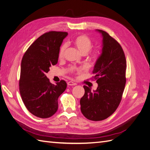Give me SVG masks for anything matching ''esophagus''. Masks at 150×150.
<instances>
[{"label":"esophagus","mask_w":150,"mask_h":150,"mask_svg":"<svg viewBox=\"0 0 150 150\" xmlns=\"http://www.w3.org/2000/svg\"><path fill=\"white\" fill-rule=\"evenodd\" d=\"M67 85L68 86H75V85H76V83L72 82V81H69V82H67Z\"/></svg>","instance_id":"1"}]
</instances>
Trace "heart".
Wrapping results in <instances>:
<instances>
[{
  "label": "heart",
  "instance_id": "obj_1",
  "mask_svg": "<svg viewBox=\"0 0 150 150\" xmlns=\"http://www.w3.org/2000/svg\"><path fill=\"white\" fill-rule=\"evenodd\" d=\"M73 44L83 55L87 54L89 59L96 61L99 58V54H100V51H99V49H94L90 51L93 46V42L88 36L84 34L77 36L73 40ZM67 47V44L66 43H64L61 45V46L59 48V57L60 59L64 57ZM80 71H81V68L74 66H70L68 68V71L71 74H74L75 72Z\"/></svg>",
  "mask_w": 150,
  "mask_h": 150
}]
</instances>
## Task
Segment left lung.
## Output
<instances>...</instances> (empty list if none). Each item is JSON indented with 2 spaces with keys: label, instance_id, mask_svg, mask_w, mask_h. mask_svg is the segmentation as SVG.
<instances>
[{
  "label": "left lung",
  "instance_id": "left-lung-1",
  "mask_svg": "<svg viewBox=\"0 0 150 150\" xmlns=\"http://www.w3.org/2000/svg\"><path fill=\"white\" fill-rule=\"evenodd\" d=\"M98 31L103 38L102 54L93 71L98 86L93 92L84 85L85 93L80 100L83 115L94 121L108 118L118 107L126 84V70L125 52L120 43L106 32Z\"/></svg>",
  "mask_w": 150,
  "mask_h": 150
}]
</instances>
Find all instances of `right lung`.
Segmentation results:
<instances>
[{
  "label": "right lung",
  "instance_id": "right-lung-1",
  "mask_svg": "<svg viewBox=\"0 0 150 150\" xmlns=\"http://www.w3.org/2000/svg\"><path fill=\"white\" fill-rule=\"evenodd\" d=\"M66 32L49 31L32 44L21 61L19 91L25 106L33 115L47 118L58 109V98L67 88L64 80L51 83L46 75L58 61L59 51Z\"/></svg>",
  "mask_w": 150,
  "mask_h": 150
}]
</instances>
